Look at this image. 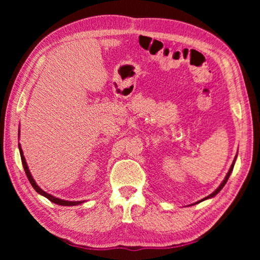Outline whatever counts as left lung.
I'll return each instance as SVG.
<instances>
[{"mask_svg": "<svg viewBox=\"0 0 260 260\" xmlns=\"http://www.w3.org/2000/svg\"><path fill=\"white\" fill-rule=\"evenodd\" d=\"M236 157H237V155L235 156V158H234V160H233V164H232V166H231V169H230V171H228V173H227V175L225 177V179H223V181L220 183V186L215 189V190L212 192V193H210L209 196H206L205 199H203V200H201V201H199V202H196V203H193V204H197V203H201V202H203V201H205V200H209V199H212V197H214L215 195H217V193L221 190V189L223 188V186H225L226 184V182H227V180H228V178H230V175H231V173L233 172V169H234V165H235V160H236Z\"/></svg>", "mask_w": 260, "mask_h": 260, "instance_id": "obj_1", "label": "left lung"}]
</instances>
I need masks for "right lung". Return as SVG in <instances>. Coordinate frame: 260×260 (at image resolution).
Listing matches in <instances>:
<instances>
[{"mask_svg":"<svg viewBox=\"0 0 260 260\" xmlns=\"http://www.w3.org/2000/svg\"><path fill=\"white\" fill-rule=\"evenodd\" d=\"M18 147H19V152H20V157H21V162H23V166H24L25 173H26V175H27L28 181L30 182V184H32V187L35 189V191H37L38 193H40V195H42V196H45L46 199H48V200H49L50 202H52V203L58 204V205H63V206H73V205H79V204L83 203V201H77V202H73V201H65V200L57 199V197L50 195V193L46 192L45 190H42V189L38 186L37 182H35V180L33 179L32 174H30V172H29L28 166H27V162H26V159H25V157H24L23 150H21L20 144H18Z\"/></svg>","mask_w":260,"mask_h":260,"instance_id":"1","label":"right lung"}]
</instances>
